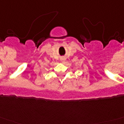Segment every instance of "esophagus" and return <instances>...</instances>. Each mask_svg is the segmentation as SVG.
<instances>
[{"instance_id": "obj_1", "label": "esophagus", "mask_w": 124, "mask_h": 124, "mask_svg": "<svg viewBox=\"0 0 124 124\" xmlns=\"http://www.w3.org/2000/svg\"><path fill=\"white\" fill-rule=\"evenodd\" d=\"M60 60H61V62H64L66 60V58L65 56H62V57L60 58Z\"/></svg>"}]
</instances>
